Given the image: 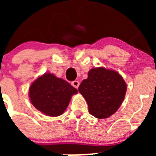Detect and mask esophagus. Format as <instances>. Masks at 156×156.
I'll list each match as a JSON object with an SVG mask.
<instances>
[{
	"instance_id": "obj_1",
	"label": "esophagus",
	"mask_w": 156,
	"mask_h": 156,
	"mask_svg": "<svg viewBox=\"0 0 156 156\" xmlns=\"http://www.w3.org/2000/svg\"><path fill=\"white\" fill-rule=\"evenodd\" d=\"M71 84L73 85V86L75 88H78V87H79V85H80V82L77 80H74L71 83Z\"/></svg>"
}]
</instances>
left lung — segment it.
<instances>
[{"mask_svg":"<svg viewBox=\"0 0 156 156\" xmlns=\"http://www.w3.org/2000/svg\"><path fill=\"white\" fill-rule=\"evenodd\" d=\"M78 90L87 101L90 115L105 119L119 108L126 94V84L118 73L99 67L89 71L87 79L82 81Z\"/></svg>","mask_w":156,"mask_h":156,"instance_id":"left-lung-1","label":"left lung"}]
</instances>
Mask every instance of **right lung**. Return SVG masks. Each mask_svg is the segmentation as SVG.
<instances>
[{"label": "right lung", "mask_w": 156, "mask_h": 156, "mask_svg": "<svg viewBox=\"0 0 156 156\" xmlns=\"http://www.w3.org/2000/svg\"><path fill=\"white\" fill-rule=\"evenodd\" d=\"M78 90L67 81L51 73L37 78L30 87L31 103L45 115L58 116L64 112L72 95Z\"/></svg>", "instance_id": "1"}]
</instances>
